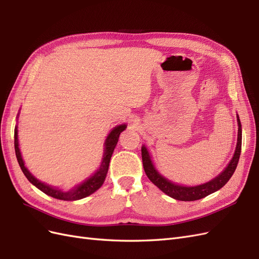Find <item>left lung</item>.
Returning a JSON list of instances; mask_svg holds the SVG:
<instances>
[{
    "mask_svg": "<svg viewBox=\"0 0 259 259\" xmlns=\"http://www.w3.org/2000/svg\"><path fill=\"white\" fill-rule=\"evenodd\" d=\"M238 117V142L236 151H234L233 158L229 162L228 166H227L221 174L216 176L214 179L209 180L208 183L202 184L199 186H193V187H187L174 184L170 180L163 177L158 170L155 169L153 163L151 161V156L149 154L147 148L145 146L142 147V158H143V164H144V169L145 173L148 176V178L151 180V182L159 188L161 191H163L168 197L173 198L175 200L179 201H195L200 200L202 198L206 197V195L213 193L217 190L223 188L228 180L233 175L234 170L237 168L238 162L240 159L241 154V146H242V128H241V122Z\"/></svg>",
    "mask_w": 259,
    "mask_h": 259,
    "instance_id": "8db88e82",
    "label": "left lung"
}]
</instances>
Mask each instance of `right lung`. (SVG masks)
I'll return each instance as SVG.
<instances>
[{"label":"right lung","instance_id":"right-lung-1","mask_svg":"<svg viewBox=\"0 0 259 259\" xmlns=\"http://www.w3.org/2000/svg\"><path fill=\"white\" fill-rule=\"evenodd\" d=\"M125 128H126V124H121V125H117V126H115L110 132V134L108 135L106 142H105V152H104L103 162H101V164H100V167L97 169L96 173L93 176H91L90 178L86 179L85 182H83L80 185H77L76 187L73 188V189L69 190V191H62V190L58 189V188H54V187H51L49 185L40 182V180H37L28 170V168L25 166V163H23L19 147H18L19 145H18L17 126L15 127V134H14L15 152H16V158H17V161L19 163V166L22 170V173L25 174V176L27 177L29 182L32 185H34L37 189H40L45 194H48V195H50V197H53L55 199L64 200V201H75V200H80V199L89 197L90 194L94 193L96 190H98L101 186H103L105 179H106V176H107V173H108V169H109V163H110L111 155H112L114 148L117 144V140H119L120 134Z\"/></svg>","mask_w":259,"mask_h":259}]
</instances>
